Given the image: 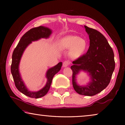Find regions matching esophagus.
Masks as SVG:
<instances>
[{"mask_svg":"<svg viewBox=\"0 0 125 125\" xmlns=\"http://www.w3.org/2000/svg\"><path fill=\"white\" fill-rule=\"evenodd\" d=\"M69 64V62L68 61H65L63 63V67L65 68V67H66V66H68Z\"/></svg>","mask_w":125,"mask_h":125,"instance_id":"obj_1","label":"esophagus"}]
</instances>
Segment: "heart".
Masks as SVG:
<instances>
[{"label":"heart","instance_id":"obj_1","mask_svg":"<svg viewBox=\"0 0 125 125\" xmlns=\"http://www.w3.org/2000/svg\"><path fill=\"white\" fill-rule=\"evenodd\" d=\"M60 48L69 50V56L72 59L77 60L85 54L88 47V43L85 39L76 36H65L60 40Z\"/></svg>","mask_w":125,"mask_h":125}]
</instances>
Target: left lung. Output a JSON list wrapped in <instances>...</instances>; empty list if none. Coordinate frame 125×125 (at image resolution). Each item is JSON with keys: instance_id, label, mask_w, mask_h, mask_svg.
<instances>
[{"instance_id": "left-lung-1", "label": "left lung", "mask_w": 125, "mask_h": 125, "mask_svg": "<svg viewBox=\"0 0 125 125\" xmlns=\"http://www.w3.org/2000/svg\"><path fill=\"white\" fill-rule=\"evenodd\" d=\"M89 38V47L86 54L73 61L72 85L78 94L92 96L102 92L108 86L115 68L114 53L105 37L100 32L84 25ZM83 71L90 81L84 85L76 82V76Z\"/></svg>"}]
</instances>
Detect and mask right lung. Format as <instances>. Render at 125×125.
Returning a JSON list of instances; mask_svg holds the SVG:
<instances>
[{"label": "right lung", "mask_w": 125, "mask_h": 125, "mask_svg": "<svg viewBox=\"0 0 125 125\" xmlns=\"http://www.w3.org/2000/svg\"><path fill=\"white\" fill-rule=\"evenodd\" d=\"M52 33V30L51 29L43 26L31 29L22 37L13 51L10 70L15 86L20 92L31 98L42 97L47 93L50 88L53 78L61 69L62 62H59L56 65L47 70L46 73L47 82L43 88L38 91H30L25 85L20 72V63L25 49L32 42L37 41L42 38L48 39Z\"/></svg>", "instance_id": "obj_1"}]
</instances>
